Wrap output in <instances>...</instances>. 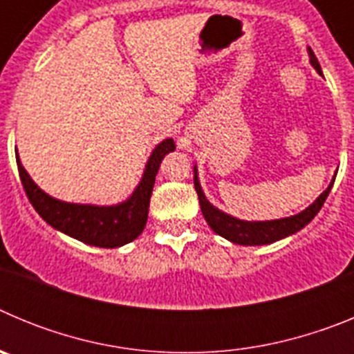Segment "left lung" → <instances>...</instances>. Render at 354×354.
<instances>
[{
	"label": "left lung",
	"mask_w": 354,
	"mask_h": 354,
	"mask_svg": "<svg viewBox=\"0 0 354 354\" xmlns=\"http://www.w3.org/2000/svg\"><path fill=\"white\" fill-rule=\"evenodd\" d=\"M308 55H310V64L314 65L315 71L321 74V65H319L317 58H315L314 51L308 49ZM195 189L198 193V202L200 209H202V214H204L205 221L209 223V227L214 230L216 234H220L225 239L237 243V245H270L274 241L282 239V237L290 236V234L298 232L305 227L306 223H310L314 220V216L317 214L319 209L323 207L324 200L328 198V193L331 192V186L335 180H331V184L328 186L326 192L315 200L310 207H306L305 211L299 212L296 216H290V218H283V220H274V221H241L237 218L225 214L220 209H216L214 205H211L205 198V195L202 193V187H200L198 177H196L195 171Z\"/></svg>",
	"instance_id": "1"
}]
</instances>
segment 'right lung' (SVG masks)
Here are the masks:
<instances>
[{"label":"right lung","instance_id":"add662e5","mask_svg":"<svg viewBox=\"0 0 354 354\" xmlns=\"http://www.w3.org/2000/svg\"><path fill=\"white\" fill-rule=\"evenodd\" d=\"M171 150H175V143L171 138L159 143L147 162L145 174L136 192L127 202L113 205V207L67 204V202L51 198L30 179L28 171L19 162V156L15 158H17L19 177H21L24 192L40 218H44L51 227L58 228L74 239L83 241L86 245L117 248L136 239L145 228L156 174H158L162 158Z\"/></svg>","mask_w":354,"mask_h":354}]
</instances>
